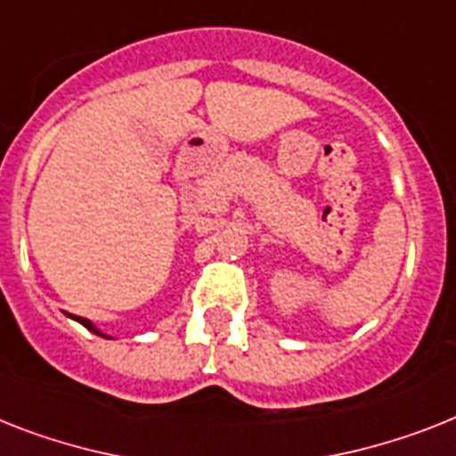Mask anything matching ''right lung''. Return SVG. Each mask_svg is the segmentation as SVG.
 <instances>
[{
  "label": "right lung",
  "instance_id": "obj_1",
  "mask_svg": "<svg viewBox=\"0 0 456 456\" xmlns=\"http://www.w3.org/2000/svg\"><path fill=\"white\" fill-rule=\"evenodd\" d=\"M71 319H77V322H78V323H84L86 329H88V330H93V333H95V336H102V338H109V336H104V333H102V330H97V329H95V326H93V323H90V322H88V319H84V317H71Z\"/></svg>",
  "mask_w": 456,
  "mask_h": 456
}]
</instances>
